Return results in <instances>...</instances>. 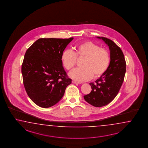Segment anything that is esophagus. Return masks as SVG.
Listing matches in <instances>:
<instances>
[{
    "mask_svg": "<svg viewBox=\"0 0 148 148\" xmlns=\"http://www.w3.org/2000/svg\"><path fill=\"white\" fill-rule=\"evenodd\" d=\"M72 83H74V84H79V82H76V81H73Z\"/></svg>",
    "mask_w": 148,
    "mask_h": 148,
    "instance_id": "esophagus-1",
    "label": "esophagus"
}]
</instances>
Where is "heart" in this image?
Wrapping results in <instances>:
<instances>
[{"instance_id": "1", "label": "heart", "mask_w": 148, "mask_h": 148, "mask_svg": "<svg viewBox=\"0 0 148 148\" xmlns=\"http://www.w3.org/2000/svg\"><path fill=\"white\" fill-rule=\"evenodd\" d=\"M75 52L66 49L61 55V61L67 71L75 68L77 58H83L82 68L76 69L69 76L78 82H84L93 76L97 78L104 74L110 64V55L108 51L101 48L91 41H84L75 46Z\"/></svg>"}]
</instances>
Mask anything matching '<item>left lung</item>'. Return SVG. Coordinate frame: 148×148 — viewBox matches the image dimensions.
Segmentation results:
<instances>
[{
	"instance_id": "obj_1",
	"label": "left lung",
	"mask_w": 148,
	"mask_h": 148,
	"mask_svg": "<svg viewBox=\"0 0 148 148\" xmlns=\"http://www.w3.org/2000/svg\"><path fill=\"white\" fill-rule=\"evenodd\" d=\"M104 41L110 51V64L108 69L95 82L90 83L92 90L84 96L85 101L95 107L108 104L118 94L126 73V61L123 51L112 40L97 37Z\"/></svg>"
}]
</instances>
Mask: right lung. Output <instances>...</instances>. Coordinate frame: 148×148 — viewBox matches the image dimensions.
Returning <instances> with one entry per match:
<instances>
[{
    "mask_svg": "<svg viewBox=\"0 0 148 148\" xmlns=\"http://www.w3.org/2000/svg\"><path fill=\"white\" fill-rule=\"evenodd\" d=\"M73 38H40L25 52L21 68L23 82L30 99L40 107L57 104L72 83L62 66L61 55Z\"/></svg>",
    "mask_w": 148,
    "mask_h": 148,
    "instance_id": "obj_1",
    "label": "right lung"
}]
</instances>
